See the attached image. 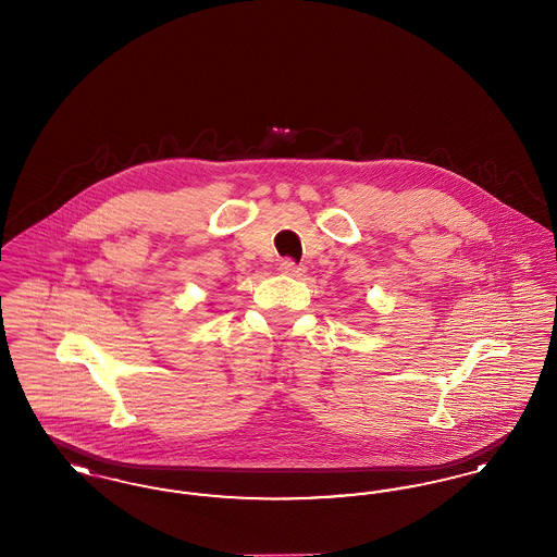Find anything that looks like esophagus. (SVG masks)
I'll use <instances>...</instances> for the list:
<instances>
[{"label":"esophagus","instance_id":"obj_1","mask_svg":"<svg viewBox=\"0 0 557 557\" xmlns=\"http://www.w3.org/2000/svg\"><path fill=\"white\" fill-rule=\"evenodd\" d=\"M280 271H282L284 275H290V277H300V275L305 273V269L300 265H296L290 259H284V261L280 263Z\"/></svg>","mask_w":557,"mask_h":557}]
</instances>
